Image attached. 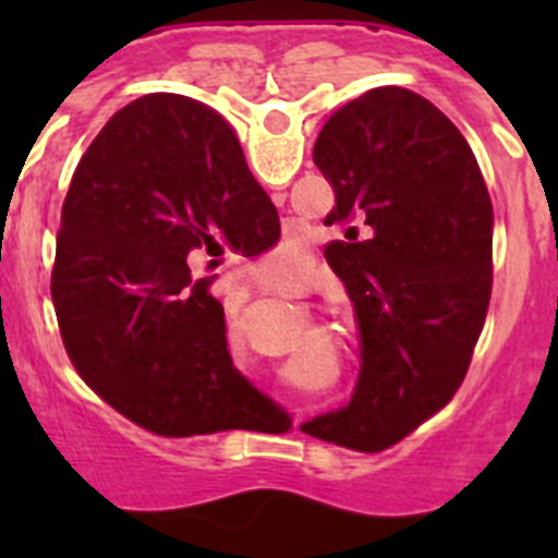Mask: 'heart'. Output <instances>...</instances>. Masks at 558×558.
Wrapping results in <instances>:
<instances>
[{
	"label": "heart",
	"mask_w": 558,
	"mask_h": 558,
	"mask_svg": "<svg viewBox=\"0 0 558 558\" xmlns=\"http://www.w3.org/2000/svg\"><path fill=\"white\" fill-rule=\"evenodd\" d=\"M282 270H284V274H288V276L295 274V265H290L288 256H282Z\"/></svg>",
	"instance_id": "b5f03b06"
}]
</instances>
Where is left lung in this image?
I'll return each mask as SVG.
<instances>
[{
	"label": "left lung",
	"mask_w": 558,
	"mask_h": 558,
	"mask_svg": "<svg viewBox=\"0 0 558 558\" xmlns=\"http://www.w3.org/2000/svg\"><path fill=\"white\" fill-rule=\"evenodd\" d=\"M315 167L335 190L324 248L354 307L349 405L302 430L377 452L445 408L492 295V201L472 147L430 100L379 86L324 122Z\"/></svg>",
	"instance_id": "8db88e82"
}]
</instances>
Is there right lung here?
<instances>
[{"label":"right lung","instance_id":"add662e5","mask_svg":"<svg viewBox=\"0 0 558 558\" xmlns=\"http://www.w3.org/2000/svg\"><path fill=\"white\" fill-rule=\"evenodd\" d=\"M276 240V206L218 111L165 92L120 108L83 153L58 229L52 302L75 372L156 436L288 427L231 363L215 276H201Z\"/></svg>","mask_w":558,"mask_h":558}]
</instances>
